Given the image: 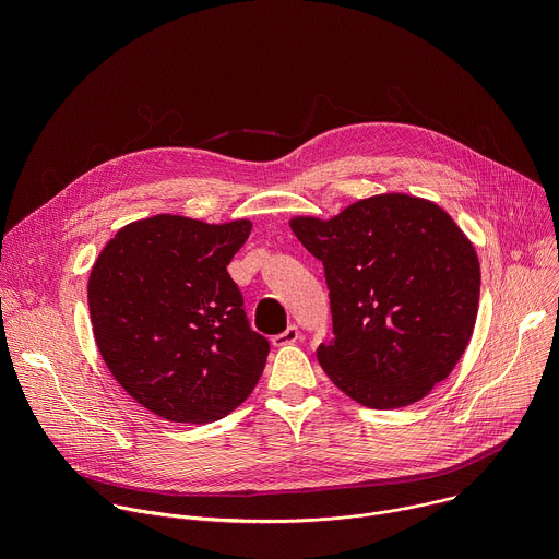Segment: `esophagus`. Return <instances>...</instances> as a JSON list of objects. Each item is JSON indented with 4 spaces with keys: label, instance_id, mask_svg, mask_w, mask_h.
<instances>
[{
    "label": "esophagus",
    "instance_id": "34e87169",
    "mask_svg": "<svg viewBox=\"0 0 559 559\" xmlns=\"http://www.w3.org/2000/svg\"><path fill=\"white\" fill-rule=\"evenodd\" d=\"M298 328L296 325H289L283 334H276V336H272V345L274 347H285V345H294L296 341H298Z\"/></svg>",
    "mask_w": 559,
    "mask_h": 559
}]
</instances>
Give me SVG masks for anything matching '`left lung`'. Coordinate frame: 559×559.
Segmentation results:
<instances>
[{
  "instance_id": "1",
  "label": "left lung",
  "mask_w": 559,
  "mask_h": 559,
  "mask_svg": "<svg viewBox=\"0 0 559 559\" xmlns=\"http://www.w3.org/2000/svg\"><path fill=\"white\" fill-rule=\"evenodd\" d=\"M298 241L325 265L330 380L371 409L409 407L444 380L473 336L480 261L438 203L384 192L330 218L292 216Z\"/></svg>"
}]
</instances>
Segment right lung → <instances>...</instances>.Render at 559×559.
Listing matches in <instances>:
<instances>
[{"label":"right lung","mask_w":559,"mask_h":559,"mask_svg":"<svg viewBox=\"0 0 559 559\" xmlns=\"http://www.w3.org/2000/svg\"><path fill=\"white\" fill-rule=\"evenodd\" d=\"M250 218L154 214L123 225L88 278L95 343L128 395L173 423L234 412L257 386L270 343L250 330L227 274Z\"/></svg>","instance_id":"add662e5"}]
</instances>
